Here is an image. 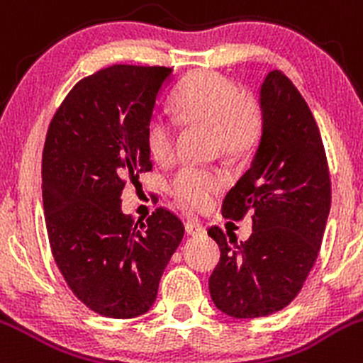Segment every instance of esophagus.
<instances>
[{"label": "esophagus", "mask_w": 363, "mask_h": 363, "mask_svg": "<svg viewBox=\"0 0 363 363\" xmlns=\"http://www.w3.org/2000/svg\"><path fill=\"white\" fill-rule=\"evenodd\" d=\"M184 228H186V231H188V235H191V236H201L205 233V228L201 226V224L198 223V220H194V219L186 220Z\"/></svg>", "instance_id": "esophagus-1"}]
</instances>
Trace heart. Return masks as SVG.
Wrapping results in <instances>:
<instances>
[{"label":"heart","mask_w":363,"mask_h":363,"mask_svg":"<svg viewBox=\"0 0 363 363\" xmlns=\"http://www.w3.org/2000/svg\"><path fill=\"white\" fill-rule=\"evenodd\" d=\"M181 121L213 128L217 150L228 156H243L257 146L264 116L257 101L247 97L242 86L219 72L198 71L186 78L172 95ZM144 143L156 163L169 165L175 158V121L165 113L151 114ZM228 179L216 167L186 165L172 175L169 193L179 205L207 211Z\"/></svg>","instance_id":"obj_1"}]
</instances>
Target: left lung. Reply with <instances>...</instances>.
Listing matches in <instances>:
<instances>
[{
  "label": "left lung",
  "mask_w": 363,
  "mask_h": 363,
  "mask_svg": "<svg viewBox=\"0 0 363 363\" xmlns=\"http://www.w3.org/2000/svg\"><path fill=\"white\" fill-rule=\"evenodd\" d=\"M261 109L264 125L250 169L223 203L228 219L252 213V235L236 243V236L224 235L219 226L208 228L220 249L208 278L211 297L233 318L272 315L292 303L318 257L330 211L320 130L303 95L281 71L266 76Z\"/></svg>",
  "instance_id": "left-lung-1"
}]
</instances>
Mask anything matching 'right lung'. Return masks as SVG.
I'll return each mask as SVG.
<instances>
[{"instance_id": "obj_1", "label": "right lung", "mask_w": 363, "mask_h": 363, "mask_svg": "<svg viewBox=\"0 0 363 363\" xmlns=\"http://www.w3.org/2000/svg\"><path fill=\"white\" fill-rule=\"evenodd\" d=\"M170 67L114 64L79 79L53 114L41 179L48 242L69 289L91 311L133 318L152 306L184 224L160 207L133 223L127 179L152 170L146 123Z\"/></svg>"}]
</instances>
